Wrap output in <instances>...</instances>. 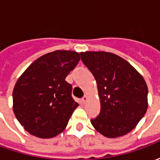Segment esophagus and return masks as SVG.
I'll return each mask as SVG.
<instances>
[{
	"label": "esophagus",
	"instance_id": "esophagus-1",
	"mask_svg": "<svg viewBox=\"0 0 160 160\" xmlns=\"http://www.w3.org/2000/svg\"><path fill=\"white\" fill-rule=\"evenodd\" d=\"M87 100V95H85V96H84V97L81 98V101H82L83 103H85V102H86Z\"/></svg>",
	"mask_w": 160,
	"mask_h": 160
}]
</instances>
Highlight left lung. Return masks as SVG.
Returning a JSON list of instances; mask_svg holds the SVG:
<instances>
[{
    "mask_svg": "<svg viewBox=\"0 0 160 160\" xmlns=\"http://www.w3.org/2000/svg\"><path fill=\"white\" fill-rule=\"evenodd\" d=\"M82 62L97 81L101 110L91 122L108 138L129 133L148 110V89L141 74L130 63L113 53H80Z\"/></svg>",
    "mask_w": 160,
    "mask_h": 160,
    "instance_id": "left-lung-1",
    "label": "left lung"
}]
</instances>
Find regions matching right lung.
Listing matches in <instances>:
<instances>
[{
  "instance_id": "obj_1",
  "label": "right lung",
  "mask_w": 160,
  "mask_h": 160,
  "mask_svg": "<svg viewBox=\"0 0 160 160\" xmlns=\"http://www.w3.org/2000/svg\"><path fill=\"white\" fill-rule=\"evenodd\" d=\"M80 59L75 51L56 50L38 58L18 79L12 92L13 112L31 134L47 139L65 129L79 105L65 79Z\"/></svg>"
}]
</instances>
